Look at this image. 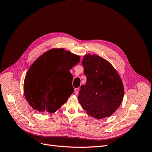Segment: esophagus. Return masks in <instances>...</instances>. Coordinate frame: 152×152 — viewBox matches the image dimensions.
<instances>
[{"label": "esophagus", "instance_id": "obj_1", "mask_svg": "<svg viewBox=\"0 0 152 152\" xmlns=\"http://www.w3.org/2000/svg\"><path fill=\"white\" fill-rule=\"evenodd\" d=\"M74 92H75V94L76 95H77L78 94H79V88H75V90H74Z\"/></svg>", "mask_w": 152, "mask_h": 152}]
</instances>
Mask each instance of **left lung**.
<instances>
[{
  "mask_svg": "<svg viewBox=\"0 0 152 152\" xmlns=\"http://www.w3.org/2000/svg\"><path fill=\"white\" fill-rule=\"evenodd\" d=\"M82 65L87 77L81 86L79 102L87 113L97 119L111 116L120 107L124 88L121 78L112 65L96 54H86Z\"/></svg>",
  "mask_w": 152,
  "mask_h": 152,
  "instance_id": "8db88e82",
  "label": "left lung"
}]
</instances>
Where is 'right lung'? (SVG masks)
I'll list each match as a JSON object with an SVG mask.
<instances>
[{
    "label": "right lung",
    "mask_w": 152,
    "mask_h": 152,
    "mask_svg": "<svg viewBox=\"0 0 152 152\" xmlns=\"http://www.w3.org/2000/svg\"><path fill=\"white\" fill-rule=\"evenodd\" d=\"M79 61V56L63 48L50 49L37 59L23 84L25 97L31 107L41 113L60 108L74 91L70 70Z\"/></svg>",
    "instance_id": "right-lung-1"
}]
</instances>
